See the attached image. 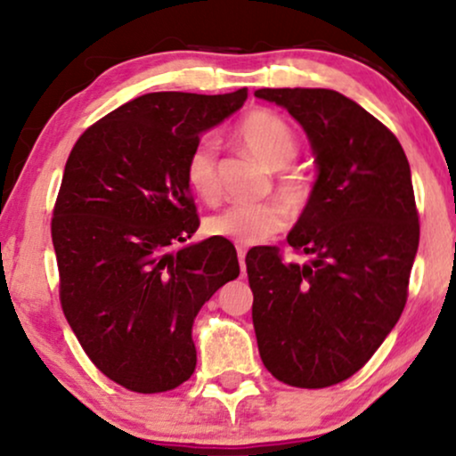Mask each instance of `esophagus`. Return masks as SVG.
Returning a JSON list of instances; mask_svg holds the SVG:
<instances>
[{"label":"esophagus","instance_id":"obj_1","mask_svg":"<svg viewBox=\"0 0 456 456\" xmlns=\"http://www.w3.org/2000/svg\"><path fill=\"white\" fill-rule=\"evenodd\" d=\"M238 261H240V270H242V274L246 272V250L242 246H238Z\"/></svg>","mask_w":456,"mask_h":456}]
</instances>
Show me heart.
<instances>
[{"mask_svg":"<svg viewBox=\"0 0 456 456\" xmlns=\"http://www.w3.org/2000/svg\"><path fill=\"white\" fill-rule=\"evenodd\" d=\"M235 139L244 145L259 162L268 169H281L274 180L276 195L286 203L280 201H261L244 203V206H232L227 210L212 216L206 223L210 235L229 240V242L248 246L259 244L274 238L287 227L291 216H300L311 206L315 195V182L297 167H287L297 156L300 143H297L296 130L282 119L279 113L268 109L250 111L240 119L235 126ZM184 180L188 188L206 203H214L218 199V174H216V145L210 139H201L195 148L188 151L184 162Z\"/></svg>","mask_w":456,"mask_h":456,"instance_id":"b5f03b06","label":"heart"}]
</instances>
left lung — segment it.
Segmentation results:
<instances>
[{"label": "left lung", "instance_id": "left-lung-1", "mask_svg": "<svg viewBox=\"0 0 456 456\" xmlns=\"http://www.w3.org/2000/svg\"><path fill=\"white\" fill-rule=\"evenodd\" d=\"M311 139L319 175L311 206L281 248L246 255L259 355L276 379L328 388L358 373L399 322L420 240L411 171L399 139L334 90L264 87Z\"/></svg>", "mask_w": 456, "mask_h": 456}]
</instances>
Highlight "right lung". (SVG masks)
Masks as SVG:
<instances>
[{
	"instance_id": "1",
	"label": "right lung",
	"mask_w": 456,
	"mask_h": 456,
	"mask_svg": "<svg viewBox=\"0 0 456 456\" xmlns=\"http://www.w3.org/2000/svg\"><path fill=\"white\" fill-rule=\"evenodd\" d=\"M246 96L244 87L145 94L92 124L68 156L51 218L61 311L87 358L122 388L184 384L199 308L238 279L229 240L175 244L199 229L188 151Z\"/></svg>"
}]
</instances>
